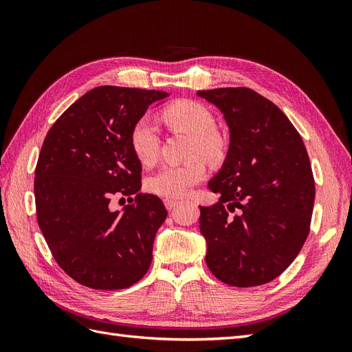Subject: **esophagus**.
Instances as JSON below:
<instances>
[{
  "instance_id": "1",
  "label": "esophagus",
  "mask_w": 352,
  "mask_h": 352,
  "mask_svg": "<svg viewBox=\"0 0 352 352\" xmlns=\"http://www.w3.org/2000/svg\"><path fill=\"white\" fill-rule=\"evenodd\" d=\"M179 202H180V201H177V199H170V198H166V199H164V206H166V208H167L168 211H172L175 207H177V206H179Z\"/></svg>"
}]
</instances>
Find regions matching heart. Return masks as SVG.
<instances>
[{
	"label": "heart",
	"instance_id": "heart-1",
	"mask_svg": "<svg viewBox=\"0 0 352 352\" xmlns=\"http://www.w3.org/2000/svg\"><path fill=\"white\" fill-rule=\"evenodd\" d=\"M162 117L172 129L195 135L192 155L219 160L225 153V141L217 132L216 117L204 104L180 100L167 105ZM160 144L162 141L154 120L150 116L140 117L131 129V145L136 158L145 166L153 164L158 157ZM206 175L207 167L201 160L184 164H166L151 176L148 188L158 197L179 199L186 197Z\"/></svg>",
	"mask_w": 352,
	"mask_h": 352
}]
</instances>
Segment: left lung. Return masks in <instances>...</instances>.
<instances>
[{
	"label": "left lung",
	"instance_id": "left-lung-1",
	"mask_svg": "<svg viewBox=\"0 0 352 352\" xmlns=\"http://www.w3.org/2000/svg\"><path fill=\"white\" fill-rule=\"evenodd\" d=\"M225 114L230 144L199 207L206 263L223 283H269L295 260L310 233L316 186L301 135L270 100L250 88L198 91Z\"/></svg>",
	"mask_w": 352,
	"mask_h": 352
}]
</instances>
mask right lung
<instances>
[{
    "label": "right lung",
    "instance_id": "obj_1",
    "mask_svg": "<svg viewBox=\"0 0 352 352\" xmlns=\"http://www.w3.org/2000/svg\"><path fill=\"white\" fill-rule=\"evenodd\" d=\"M167 92L98 87L48 131L35 168L36 220L60 267L92 289H124L144 278L167 217L163 201L140 192L142 166L131 129ZM136 195L114 212V196Z\"/></svg>",
    "mask_w": 352,
    "mask_h": 352
}]
</instances>
